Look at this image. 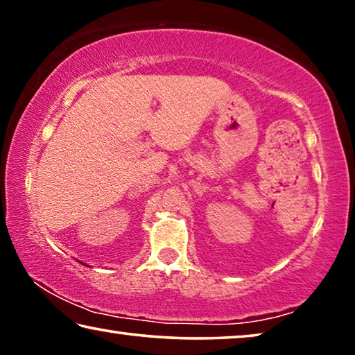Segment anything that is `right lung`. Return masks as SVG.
<instances>
[{"mask_svg": "<svg viewBox=\"0 0 355 355\" xmlns=\"http://www.w3.org/2000/svg\"><path fill=\"white\" fill-rule=\"evenodd\" d=\"M80 263H81V261H80ZM83 264H84V263H83ZM84 266H87V264H84Z\"/></svg>", "mask_w": 355, "mask_h": 355, "instance_id": "right-lung-1", "label": "right lung"}]
</instances>
